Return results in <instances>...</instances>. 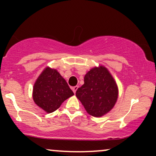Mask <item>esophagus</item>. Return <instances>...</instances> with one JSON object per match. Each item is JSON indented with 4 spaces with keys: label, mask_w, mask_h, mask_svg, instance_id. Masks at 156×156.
Wrapping results in <instances>:
<instances>
[{
    "label": "esophagus",
    "mask_w": 156,
    "mask_h": 156,
    "mask_svg": "<svg viewBox=\"0 0 156 156\" xmlns=\"http://www.w3.org/2000/svg\"><path fill=\"white\" fill-rule=\"evenodd\" d=\"M78 86H76V87H72V89H73V92L76 93V91H77V89H78Z\"/></svg>",
    "instance_id": "esophagus-1"
}]
</instances>
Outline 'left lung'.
<instances>
[{"instance_id":"obj_1","label":"left lung","mask_w":156,"mask_h":156,"mask_svg":"<svg viewBox=\"0 0 156 156\" xmlns=\"http://www.w3.org/2000/svg\"><path fill=\"white\" fill-rule=\"evenodd\" d=\"M76 97L88 114L102 117L113 108L118 98V87L109 71L103 66L94 67L84 76V84Z\"/></svg>"}]
</instances>
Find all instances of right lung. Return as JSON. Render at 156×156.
Returning a JSON list of instances; mask_svg holds the SVG:
<instances>
[{
    "label": "right lung",
    "mask_w": 156,
    "mask_h": 156,
    "mask_svg": "<svg viewBox=\"0 0 156 156\" xmlns=\"http://www.w3.org/2000/svg\"><path fill=\"white\" fill-rule=\"evenodd\" d=\"M74 93L56 69L46 67L36 80L33 89L35 103L47 113L55 112Z\"/></svg>",
    "instance_id": "1"
}]
</instances>
